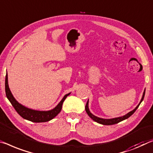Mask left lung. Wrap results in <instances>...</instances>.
I'll use <instances>...</instances> for the list:
<instances>
[{
  "mask_svg": "<svg viewBox=\"0 0 153 153\" xmlns=\"http://www.w3.org/2000/svg\"><path fill=\"white\" fill-rule=\"evenodd\" d=\"M146 90V89H145ZM145 90L144 91V93H143V95H142V97L141 99V100H140V102L139 103V104L136 106V108H135L134 110H133L132 111H129V113H127V114H125L123 116H120V117H116V118H108V119H106V118H99L97 117V116H94V114H93L91 111H90L89 110V108H88V100L87 101L86 103V107H85V110L86 113L88 114V115L89 116V117L92 118L94 121H95V122L99 123V124H101V125H114V124H117L119 122H121V121L124 120L125 119H127L128 118L130 117L131 116L133 113L135 112V110H137L139 107L140 104L142 103V101H143V99H144V94H145Z\"/></svg>",
  "mask_w": 153,
  "mask_h": 153,
  "instance_id": "1",
  "label": "left lung"
}]
</instances>
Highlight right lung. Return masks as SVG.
<instances>
[{
  "label": "right lung",
  "instance_id": "add662e5",
  "mask_svg": "<svg viewBox=\"0 0 153 153\" xmlns=\"http://www.w3.org/2000/svg\"><path fill=\"white\" fill-rule=\"evenodd\" d=\"M5 93L7 99L10 101L11 105H13V107L16 110L17 112L19 114V115H20L24 119L30 120L33 123L48 122V121L53 119L61 111L62 105L64 101L67 98V97L71 94V93H69L65 94L61 99V101L59 103V104L54 108L50 110L40 111L26 108L19 103L14 97L13 94H12L8 84V75H7V72L5 77Z\"/></svg>",
  "mask_w": 153,
  "mask_h": 153
}]
</instances>
